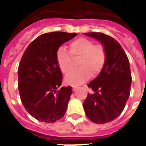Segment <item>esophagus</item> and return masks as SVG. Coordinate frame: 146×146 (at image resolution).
Masks as SVG:
<instances>
[{"mask_svg":"<svg viewBox=\"0 0 146 146\" xmlns=\"http://www.w3.org/2000/svg\"><path fill=\"white\" fill-rule=\"evenodd\" d=\"M77 88H78V87H76V86H73V91H76V90H77Z\"/></svg>","mask_w":146,"mask_h":146,"instance_id":"1","label":"esophagus"}]
</instances>
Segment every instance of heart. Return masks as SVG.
Wrapping results in <instances>:
<instances>
[{
  "instance_id": "b5f03b06",
  "label": "heart",
  "mask_w": 146,
  "mask_h": 146,
  "mask_svg": "<svg viewBox=\"0 0 146 146\" xmlns=\"http://www.w3.org/2000/svg\"><path fill=\"white\" fill-rule=\"evenodd\" d=\"M70 54L74 58H80L78 65L80 67L76 71L69 72L72 69V60L70 55L63 47L58 48L56 53V61L59 69L67 73L64 81L68 85H79L87 81L92 76L100 73L106 61V53L104 46L94 44L89 39H76L69 45Z\"/></svg>"
}]
</instances>
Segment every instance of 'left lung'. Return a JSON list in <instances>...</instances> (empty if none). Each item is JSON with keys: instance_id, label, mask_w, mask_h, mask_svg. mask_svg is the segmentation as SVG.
<instances>
[{"instance_id": "1", "label": "left lung", "mask_w": 146, "mask_h": 146, "mask_svg": "<svg viewBox=\"0 0 146 146\" xmlns=\"http://www.w3.org/2000/svg\"><path fill=\"white\" fill-rule=\"evenodd\" d=\"M101 42L106 58L100 74L88 86V94L83 103L88 118L96 124H106L120 115L128 100L132 82L130 62L121 46L103 33H85Z\"/></svg>"}]
</instances>
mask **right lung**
Returning <instances> with one entry per match:
<instances>
[{"label": "right lung", "instance_id": "obj_1", "mask_svg": "<svg viewBox=\"0 0 146 146\" xmlns=\"http://www.w3.org/2000/svg\"><path fill=\"white\" fill-rule=\"evenodd\" d=\"M76 33L43 34L25 51L18 69V88L26 111L36 120L55 122L64 115L72 87L61 88L62 73L56 61L59 47Z\"/></svg>", "mask_w": 146, "mask_h": 146}]
</instances>
